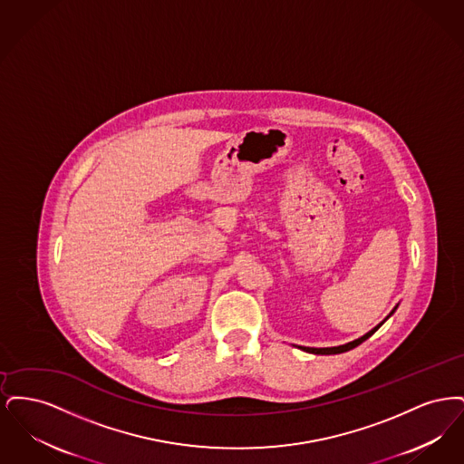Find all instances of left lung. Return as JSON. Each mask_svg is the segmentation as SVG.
Wrapping results in <instances>:
<instances>
[{
    "label": "left lung",
    "mask_w": 464,
    "mask_h": 464,
    "mask_svg": "<svg viewBox=\"0 0 464 464\" xmlns=\"http://www.w3.org/2000/svg\"><path fill=\"white\" fill-rule=\"evenodd\" d=\"M398 304L395 306V308L392 309V313L379 324V325H375L374 329L372 331L367 332V334H363L362 337H358V339H354V341H352V343H346V344H341V346H332V348H308V346H297L299 350H303V352H306V353H313V354H339V353H344V352H350V350H353V348H356L358 344H362L363 341H367L372 334H374L395 311H397Z\"/></svg>",
    "instance_id": "1"
}]
</instances>
